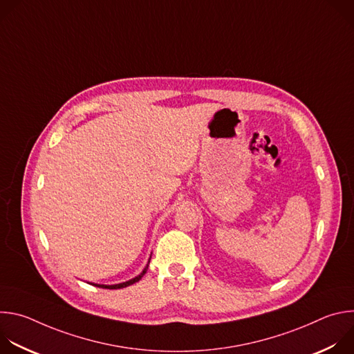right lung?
Masks as SVG:
<instances>
[{
	"mask_svg": "<svg viewBox=\"0 0 354 354\" xmlns=\"http://www.w3.org/2000/svg\"><path fill=\"white\" fill-rule=\"evenodd\" d=\"M149 263V262H148ZM147 269H148V265L145 266V269L142 270V273L141 274H138L137 277H134V279H131V280H129V281H126V283H120V284H115V286H104V284H95V286H97V287H100V288H109V290H116V288H123V287H127V286H130V284H134V283H137L145 273H147Z\"/></svg>",
	"mask_w": 354,
	"mask_h": 354,
	"instance_id": "1",
	"label": "right lung"
}]
</instances>
